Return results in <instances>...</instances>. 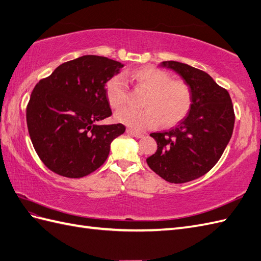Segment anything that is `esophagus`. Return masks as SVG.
Wrapping results in <instances>:
<instances>
[{
    "mask_svg": "<svg viewBox=\"0 0 261 261\" xmlns=\"http://www.w3.org/2000/svg\"><path fill=\"white\" fill-rule=\"evenodd\" d=\"M126 132H127V134L130 135V136H133V137H135V138H142V137H144V135H143V134H141V133L134 132L133 129H130V128H128V129H127Z\"/></svg>",
    "mask_w": 261,
    "mask_h": 261,
    "instance_id": "esophagus-1",
    "label": "esophagus"
}]
</instances>
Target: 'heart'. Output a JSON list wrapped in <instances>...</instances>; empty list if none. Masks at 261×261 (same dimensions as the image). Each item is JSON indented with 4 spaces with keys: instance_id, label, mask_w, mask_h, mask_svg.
Instances as JSON below:
<instances>
[{
    "instance_id": "obj_1",
    "label": "heart",
    "mask_w": 261,
    "mask_h": 261,
    "mask_svg": "<svg viewBox=\"0 0 261 261\" xmlns=\"http://www.w3.org/2000/svg\"><path fill=\"white\" fill-rule=\"evenodd\" d=\"M130 79L147 91L144 110L123 109L115 114L118 123L138 132L152 128L162 123L169 127L185 117L192 105V92L185 82L171 81V76L161 68L144 66L133 71ZM106 98L114 109L123 106L127 87L122 76H113L105 87Z\"/></svg>"
}]
</instances>
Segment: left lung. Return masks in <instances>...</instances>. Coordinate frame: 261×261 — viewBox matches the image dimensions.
I'll return each mask as SVG.
<instances>
[{
  "label": "left lung",
  "instance_id": "8db88e82",
  "mask_svg": "<svg viewBox=\"0 0 261 261\" xmlns=\"http://www.w3.org/2000/svg\"><path fill=\"white\" fill-rule=\"evenodd\" d=\"M161 66L173 69L189 86L192 105L175 128L151 133L157 150L146 162L165 180L182 184L199 178L219 161L232 135L233 107L229 93L206 72L176 61Z\"/></svg>",
  "mask_w": 261,
  "mask_h": 261
}]
</instances>
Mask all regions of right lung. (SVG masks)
Instances as JSON below:
<instances>
[{"instance_id": "add662e5", "label": "right lung", "mask_w": 261, "mask_h": 261, "mask_svg": "<svg viewBox=\"0 0 261 261\" xmlns=\"http://www.w3.org/2000/svg\"><path fill=\"white\" fill-rule=\"evenodd\" d=\"M124 64L104 56L84 55L63 63L39 82L27 109L32 144L55 174L81 178L109 157L122 124L99 125L112 115L105 87Z\"/></svg>"}]
</instances>
